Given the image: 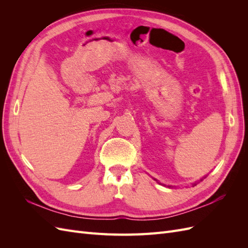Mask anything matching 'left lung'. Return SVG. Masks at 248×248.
<instances>
[{"mask_svg": "<svg viewBox=\"0 0 248 248\" xmlns=\"http://www.w3.org/2000/svg\"><path fill=\"white\" fill-rule=\"evenodd\" d=\"M194 185H197V184H196V183H194Z\"/></svg>", "mask_w": 248, "mask_h": 248, "instance_id": "left-lung-1", "label": "left lung"}]
</instances>
